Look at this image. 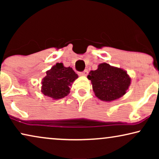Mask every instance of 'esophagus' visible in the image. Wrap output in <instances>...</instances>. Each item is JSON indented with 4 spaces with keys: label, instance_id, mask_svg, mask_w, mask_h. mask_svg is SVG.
Masks as SVG:
<instances>
[{
    "label": "esophagus",
    "instance_id": "34e87169",
    "mask_svg": "<svg viewBox=\"0 0 159 159\" xmlns=\"http://www.w3.org/2000/svg\"><path fill=\"white\" fill-rule=\"evenodd\" d=\"M88 74V70H84V71H82V72H80L79 73V75L80 76H87Z\"/></svg>",
    "mask_w": 159,
    "mask_h": 159
}]
</instances>
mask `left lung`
I'll return each mask as SVG.
<instances>
[{"label":"left lung","instance_id":"left-lung-1","mask_svg":"<svg viewBox=\"0 0 159 159\" xmlns=\"http://www.w3.org/2000/svg\"><path fill=\"white\" fill-rule=\"evenodd\" d=\"M91 81L95 96L103 101L111 102L125 95L131 84V77L125 69L102 63L95 71H90Z\"/></svg>","mask_w":159,"mask_h":159}]
</instances>
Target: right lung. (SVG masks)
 <instances>
[{"mask_svg":"<svg viewBox=\"0 0 159 159\" xmlns=\"http://www.w3.org/2000/svg\"><path fill=\"white\" fill-rule=\"evenodd\" d=\"M78 75L70 66L66 67L62 63H56L46 71V76L41 81V92L53 100L64 98L70 93V86Z\"/></svg>","mask_w":159,"mask_h":159,"instance_id":"add662e5","label":"right lung"}]
</instances>
